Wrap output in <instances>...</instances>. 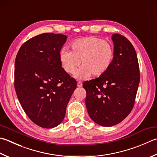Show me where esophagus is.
<instances>
[{
    "mask_svg": "<svg viewBox=\"0 0 157 157\" xmlns=\"http://www.w3.org/2000/svg\"><path fill=\"white\" fill-rule=\"evenodd\" d=\"M78 87H82V82H78V84H77Z\"/></svg>",
    "mask_w": 157,
    "mask_h": 157,
    "instance_id": "esophagus-1",
    "label": "esophagus"
}]
</instances>
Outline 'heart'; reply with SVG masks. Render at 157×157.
Listing matches in <instances>:
<instances>
[{
	"label": "heart",
	"instance_id": "1",
	"mask_svg": "<svg viewBox=\"0 0 157 157\" xmlns=\"http://www.w3.org/2000/svg\"><path fill=\"white\" fill-rule=\"evenodd\" d=\"M71 51L61 50L59 59L67 73L73 74L80 64L82 66L75 73L78 79H86L103 75L109 69L114 59V50L110 43L97 36H86L75 40L71 44Z\"/></svg>",
	"mask_w": 157,
	"mask_h": 157
}]
</instances>
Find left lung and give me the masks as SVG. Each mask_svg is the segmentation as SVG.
Here are the masks:
<instances>
[{
	"instance_id": "1",
	"label": "left lung",
	"mask_w": 157,
	"mask_h": 157,
	"mask_svg": "<svg viewBox=\"0 0 157 157\" xmlns=\"http://www.w3.org/2000/svg\"><path fill=\"white\" fill-rule=\"evenodd\" d=\"M114 59L103 75L83 84L86 91V105L93 121L112 127L129 114L136 99L140 74L135 48L119 34L112 36Z\"/></svg>"
}]
</instances>
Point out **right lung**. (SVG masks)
Masks as SVG:
<instances>
[{"label":"right lung","instance_id":"right-lung-1","mask_svg":"<svg viewBox=\"0 0 157 157\" xmlns=\"http://www.w3.org/2000/svg\"><path fill=\"white\" fill-rule=\"evenodd\" d=\"M67 36L43 33L21 46L15 61L14 86L24 112L39 127L63 121L77 82L61 65L59 54Z\"/></svg>","mask_w":157,"mask_h":157}]
</instances>
